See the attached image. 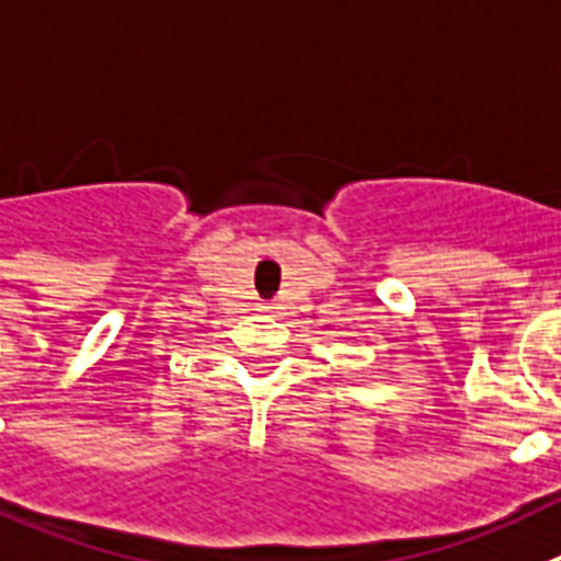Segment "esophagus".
<instances>
[{
    "instance_id": "esophagus-1",
    "label": "esophagus",
    "mask_w": 561,
    "mask_h": 561,
    "mask_svg": "<svg viewBox=\"0 0 561 561\" xmlns=\"http://www.w3.org/2000/svg\"><path fill=\"white\" fill-rule=\"evenodd\" d=\"M265 310H267V313H271V310H276V308H274V305H265Z\"/></svg>"
}]
</instances>
